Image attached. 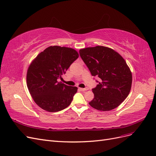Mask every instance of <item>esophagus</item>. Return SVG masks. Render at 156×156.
Masks as SVG:
<instances>
[{
    "instance_id": "esophagus-1",
    "label": "esophagus",
    "mask_w": 156,
    "mask_h": 156,
    "mask_svg": "<svg viewBox=\"0 0 156 156\" xmlns=\"http://www.w3.org/2000/svg\"><path fill=\"white\" fill-rule=\"evenodd\" d=\"M79 89H80V90H81V91H87V90H88V88H80Z\"/></svg>"
}]
</instances>
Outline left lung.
I'll return each instance as SVG.
<instances>
[{
	"instance_id": "obj_1",
	"label": "left lung",
	"mask_w": 156,
	"mask_h": 156,
	"mask_svg": "<svg viewBox=\"0 0 156 156\" xmlns=\"http://www.w3.org/2000/svg\"><path fill=\"white\" fill-rule=\"evenodd\" d=\"M79 54L92 76L100 81L92 89L89 105L98 111H108L119 107L129 95L132 73L123 57L116 51L98 45L79 50Z\"/></svg>"
}]
</instances>
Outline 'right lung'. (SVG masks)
Instances as JSON below:
<instances>
[{
    "label": "right lung",
    "mask_w": 156,
    "mask_h": 156,
    "mask_svg": "<svg viewBox=\"0 0 156 156\" xmlns=\"http://www.w3.org/2000/svg\"><path fill=\"white\" fill-rule=\"evenodd\" d=\"M79 57L74 49L49 46L32 61L27 69V84L36 104L50 112H58L72 103L77 87L58 82Z\"/></svg>",
    "instance_id": "add662e5"
}]
</instances>
